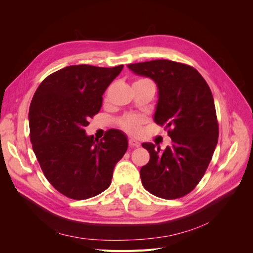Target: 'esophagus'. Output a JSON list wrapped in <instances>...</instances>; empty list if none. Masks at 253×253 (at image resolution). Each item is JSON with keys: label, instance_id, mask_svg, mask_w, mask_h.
Returning <instances> with one entry per match:
<instances>
[{"label": "esophagus", "instance_id": "esophagus-1", "mask_svg": "<svg viewBox=\"0 0 253 253\" xmlns=\"http://www.w3.org/2000/svg\"><path fill=\"white\" fill-rule=\"evenodd\" d=\"M128 144L131 145V147H139V145H140L139 141H137V140L134 139V138H131V139L128 140Z\"/></svg>", "mask_w": 253, "mask_h": 253}]
</instances>
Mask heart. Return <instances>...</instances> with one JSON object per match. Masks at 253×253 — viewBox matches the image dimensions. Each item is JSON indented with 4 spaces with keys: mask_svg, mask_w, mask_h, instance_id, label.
<instances>
[{
    "mask_svg": "<svg viewBox=\"0 0 253 253\" xmlns=\"http://www.w3.org/2000/svg\"><path fill=\"white\" fill-rule=\"evenodd\" d=\"M138 80V81H143ZM136 81V82H138ZM144 121L141 116H136V115H126L119 121L120 126L129 134H137L140 131V125Z\"/></svg>",
    "mask_w": 253,
    "mask_h": 253,
    "instance_id": "b5f03b06",
    "label": "heart"
}]
</instances>
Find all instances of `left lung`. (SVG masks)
Returning a JSON list of instances; mask_svg holds the SVG:
<instances>
[{"instance_id":"1","label":"left lung","mask_w":253,"mask_h":253,"mask_svg":"<svg viewBox=\"0 0 253 253\" xmlns=\"http://www.w3.org/2000/svg\"><path fill=\"white\" fill-rule=\"evenodd\" d=\"M127 67L156 83L154 121L169 128L172 139L165 151L151 142L142 143L150 153V162L140 169L142 185L166 200L185 196L201 181L217 144L211 89L195 68L174 61L153 60Z\"/></svg>"}]
</instances>
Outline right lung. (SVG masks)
<instances>
[{
    "label": "right lung",
    "instance_id": "obj_1",
    "mask_svg": "<svg viewBox=\"0 0 253 253\" xmlns=\"http://www.w3.org/2000/svg\"><path fill=\"white\" fill-rule=\"evenodd\" d=\"M122 68L66 66L43 80L30 103L36 157L52 187L73 200H86L108 189L115 166L127 150V137L119 129H109L100 140L84 129Z\"/></svg>",
    "mask_w": 253,
    "mask_h": 253
}]
</instances>
